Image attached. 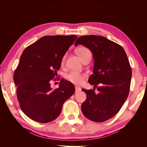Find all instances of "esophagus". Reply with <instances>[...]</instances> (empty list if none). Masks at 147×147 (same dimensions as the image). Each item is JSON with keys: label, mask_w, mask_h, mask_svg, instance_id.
<instances>
[{"label": "esophagus", "mask_w": 147, "mask_h": 147, "mask_svg": "<svg viewBox=\"0 0 147 147\" xmlns=\"http://www.w3.org/2000/svg\"><path fill=\"white\" fill-rule=\"evenodd\" d=\"M81 91V88L78 86H75V92H78Z\"/></svg>", "instance_id": "esophagus-1"}]
</instances>
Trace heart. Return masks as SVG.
I'll return each instance as SVG.
<instances>
[{
	"instance_id": "heart-1",
	"label": "heart",
	"mask_w": 147,
	"mask_h": 147,
	"mask_svg": "<svg viewBox=\"0 0 147 147\" xmlns=\"http://www.w3.org/2000/svg\"><path fill=\"white\" fill-rule=\"evenodd\" d=\"M77 53L78 55L80 57L82 61L85 59L86 57L91 56V53L90 50L86 47H82L78 48L77 50ZM65 56H64L61 59V64L63 65L65 63ZM86 75L83 73H80L76 71H70V72L67 74L65 75V78L69 82L72 83L76 84H82L85 79Z\"/></svg>"
}]
</instances>
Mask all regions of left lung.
<instances>
[{
    "instance_id": "obj_1",
    "label": "left lung",
    "mask_w": 147,
    "mask_h": 147,
    "mask_svg": "<svg viewBox=\"0 0 147 147\" xmlns=\"http://www.w3.org/2000/svg\"><path fill=\"white\" fill-rule=\"evenodd\" d=\"M78 44L90 49L94 57L89 83L95 87L100 85L96 87L98 94L92 89L82 90L86 94L82 113L92 121H105L119 112L129 95L132 77L129 62L121 45L104 37L84 35L77 38L75 46Z\"/></svg>"
}]
</instances>
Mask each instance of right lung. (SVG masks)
<instances>
[{
  "mask_svg": "<svg viewBox=\"0 0 147 147\" xmlns=\"http://www.w3.org/2000/svg\"><path fill=\"white\" fill-rule=\"evenodd\" d=\"M77 38V35H47L22 53L13 80L20 108L31 119L42 123L55 120L64 102L75 92L73 84L64 79L55 90L51 88L50 81Z\"/></svg>",
  "mask_w": 147,
  "mask_h": 147,
  "instance_id": "add662e5",
  "label": "right lung"
}]
</instances>
